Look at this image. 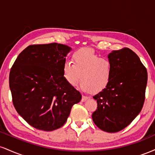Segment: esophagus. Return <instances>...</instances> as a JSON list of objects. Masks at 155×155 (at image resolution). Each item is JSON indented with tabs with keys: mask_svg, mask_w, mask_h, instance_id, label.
Segmentation results:
<instances>
[{
	"mask_svg": "<svg viewBox=\"0 0 155 155\" xmlns=\"http://www.w3.org/2000/svg\"><path fill=\"white\" fill-rule=\"evenodd\" d=\"M88 99V97H87V96H84V95H82V98H81V101L82 102H84L85 101H87Z\"/></svg>",
	"mask_w": 155,
	"mask_h": 155,
	"instance_id": "34e87169",
	"label": "esophagus"
}]
</instances>
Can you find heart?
I'll list each match as a JSON object with an SVG mask.
<instances>
[{
    "instance_id": "1",
    "label": "heart",
    "mask_w": 155,
    "mask_h": 155,
    "mask_svg": "<svg viewBox=\"0 0 155 155\" xmlns=\"http://www.w3.org/2000/svg\"><path fill=\"white\" fill-rule=\"evenodd\" d=\"M72 63L63 65V76L70 86L75 87L80 79L84 91L98 92L107 87L113 75V64L108 58H100L93 50L81 49L72 54Z\"/></svg>"
}]
</instances>
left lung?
Masks as SVG:
<instances>
[{
    "label": "left lung",
    "instance_id": "obj_1",
    "mask_svg": "<svg viewBox=\"0 0 155 155\" xmlns=\"http://www.w3.org/2000/svg\"><path fill=\"white\" fill-rule=\"evenodd\" d=\"M108 58L113 64V75L107 87L93 96L97 107L92 118L101 130L116 133L129 125L141 111L147 71L129 48L112 51Z\"/></svg>",
    "mask_w": 155,
    "mask_h": 155
}]
</instances>
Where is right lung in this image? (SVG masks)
Instances as JSON below:
<instances>
[{"label":"right lung","mask_w":155,"mask_h":155,"mask_svg":"<svg viewBox=\"0 0 155 155\" xmlns=\"http://www.w3.org/2000/svg\"><path fill=\"white\" fill-rule=\"evenodd\" d=\"M71 48L58 43L30 45L11 68L9 87L17 113L32 127L51 131L66 122L81 95L65 81L63 65Z\"/></svg>","instance_id":"1"}]
</instances>
